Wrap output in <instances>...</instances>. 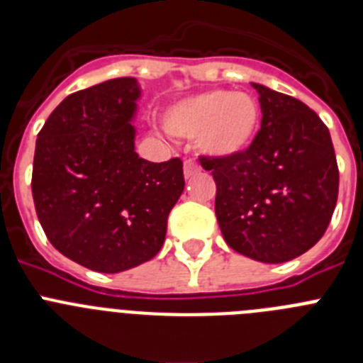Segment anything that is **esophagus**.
<instances>
[{"label": "esophagus", "mask_w": 363, "mask_h": 363, "mask_svg": "<svg viewBox=\"0 0 363 363\" xmlns=\"http://www.w3.org/2000/svg\"><path fill=\"white\" fill-rule=\"evenodd\" d=\"M200 171V169H198V165H196V162H192V160H185L184 162V174H185V178H192V176L196 174V172Z\"/></svg>", "instance_id": "34e87169"}]
</instances>
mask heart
I'll use <instances>...</instances> for the list:
<instances>
[{
  "label": "heart",
  "mask_w": 363,
  "mask_h": 363,
  "mask_svg": "<svg viewBox=\"0 0 363 363\" xmlns=\"http://www.w3.org/2000/svg\"><path fill=\"white\" fill-rule=\"evenodd\" d=\"M165 127L179 138H198L211 156H236L251 147L259 127V105L251 94L207 91L172 105Z\"/></svg>",
  "instance_id": "obj_1"
}]
</instances>
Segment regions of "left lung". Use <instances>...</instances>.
Masks as SVG:
<instances>
[{
	"instance_id": "8db88e82",
	"label": "left lung",
	"mask_w": 363,
	"mask_h": 363,
	"mask_svg": "<svg viewBox=\"0 0 363 363\" xmlns=\"http://www.w3.org/2000/svg\"><path fill=\"white\" fill-rule=\"evenodd\" d=\"M262 127L236 156L200 163L216 182L218 225L230 249L264 264L309 251L329 227L338 198L331 134L293 96L252 83Z\"/></svg>"
}]
</instances>
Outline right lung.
Listing matches in <instances>:
<instances>
[{
  "label": "right lung",
  "mask_w": 363,
  "mask_h": 363,
  "mask_svg": "<svg viewBox=\"0 0 363 363\" xmlns=\"http://www.w3.org/2000/svg\"><path fill=\"white\" fill-rule=\"evenodd\" d=\"M142 91L114 78L67 96L36 140L32 198L49 242L98 272L149 262L185 187L179 158L152 163L134 150Z\"/></svg>",
  "instance_id": "right-lung-1"
}]
</instances>
